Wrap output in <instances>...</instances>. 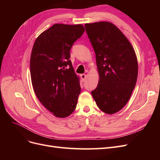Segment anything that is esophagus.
I'll list each match as a JSON object with an SVG mask.
<instances>
[{
	"label": "esophagus",
	"mask_w": 160,
	"mask_h": 160,
	"mask_svg": "<svg viewBox=\"0 0 160 160\" xmlns=\"http://www.w3.org/2000/svg\"><path fill=\"white\" fill-rule=\"evenodd\" d=\"M80 77H81V78L82 81H85L86 77H87V75H86L85 74H81V75H80Z\"/></svg>",
	"instance_id": "esophagus-1"
}]
</instances>
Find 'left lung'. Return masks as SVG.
<instances>
[{"instance_id":"obj_1","label":"left lung","mask_w":160,"mask_h":160,"mask_svg":"<svg viewBox=\"0 0 160 160\" xmlns=\"http://www.w3.org/2000/svg\"><path fill=\"white\" fill-rule=\"evenodd\" d=\"M85 27L95 52L99 75L91 95L101 111L115 113L127 104L136 84V55L127 37L113 23H87Z\"/></svg>"}]
</instances>
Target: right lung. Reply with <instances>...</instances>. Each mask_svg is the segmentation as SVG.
Segmentation results:
<instances>
[{
	"label": "right lung",
	"instance_id": "obj_1",
	"mask_svg": "<svg viewBox=\"0 0 160 160\" xmlns=\"http://www.w3.org/2000/svg\"><path fill=\"white\" fill-rule=\"evenodd\" d=\"M84 31L82 25L55 24L34 42L30 60L32 88L42 105L57 118L68 117L76 108L81 87L69 60L70 50Z\"/></svg>",
	"mask_w": 160,
	"mask_h": 160
}]
</instances>
